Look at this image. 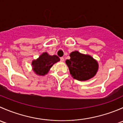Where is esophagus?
Masks as SVG:
<instances>
[{
  "label": "esophagus",
  "instance_id": "obj_1",
  "mask_svg": "<svg viewBox=\"0 0 123 123\" xmlns=\"http://www.w3.org/2000/svg\"><path fill=\"white\" fill-rule=\"evenodd\" d=\"M60 60H61V62H64V58H63V57H61V58H60Z\"/></svg>",
  "mask_w": 123,
  "mask_h": 123
}]
</instances>
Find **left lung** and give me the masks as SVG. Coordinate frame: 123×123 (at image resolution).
<instances>
[{
  "label": "left lung",
  "mask_w": 123,
  "mask_h": 123,
  "mask_svg": "<svg viewBox=\"0 0 123 123\" xmlns=\"http://www.w3.org/2000/svg\"><path fill=\"white\" fill-rule=\"evenodd\" d=\"M70 59L65 62L71 76L79 81H86L93 77L98 70V63L91 56L78 51L72 52Z\"/></svg>",
  "instance_id": "8db88e82"
}]
</instances>
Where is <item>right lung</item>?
<instances>
[{
  "mask_svg": "<svg viewBox=\"0 0 123 123\" xmlns=\"http://www.w3.org/2000/svg\"><path fill=\"white\" fill-rule=\"evenodd\" d=\"M60 61L56 55H49L47 52L43 53L36 60L32 61L33 69L38 75H44L50 70L54 64Z\"/></svg>",
  "mask_w": 123,
  "mask_h": 123,
  "instance_id": "right-lung-1",
  "label": "right lung"
}]
</instances>
